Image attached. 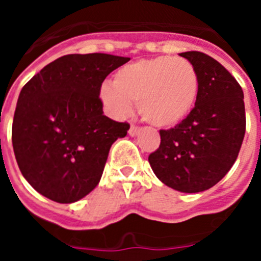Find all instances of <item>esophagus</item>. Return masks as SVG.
Masks as SVG:
<instances>
[{
	"label": "esophagus",
	"mask_w": 261,
	"mask_h": 261,
	"mask_svg": "<svg viewBox=\"0 0 261 261\" xmlns=\"http://www.w3.org/2000/svg\"><path fill=\"white\" fill-rule=\"evenodd\" d=\"M140 130H141V128L137 125H130V128H129L128 133L129 136H132V137H135V136H137L138 133H140Z\"/></svg>",
	"instance_id": "esophagus-1"
}]
</instances>
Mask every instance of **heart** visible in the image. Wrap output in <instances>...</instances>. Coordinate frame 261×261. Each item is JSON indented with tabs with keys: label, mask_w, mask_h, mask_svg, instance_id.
<instances>
[{
	"label": "heart",
	"mask_w": 261,
	"mask_h": 261,
	"mask_svg": "<svg viewBox=\"0 0 261 261\" xmlns=\"http://www.w3.org/2000/svg\"><path fill=\"white\" fill-rule=\"evenodd\" d=\"M200 90L197 70L181 57L159 56L128 64L100 87V100L111 115L124 117L138 103L142 119L171 128L191 114Z\"/></svg>",
	"instance_id": "1"
}]
</instances>
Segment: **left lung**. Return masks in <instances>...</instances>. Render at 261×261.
Returning <instances> with one entry per match:
<instances>
[{
	"label": "left lung",
	"mask_w": 261,
	"mask_h": 261,
	"mask_svg": "<svg viewBox=\"0 0 261 261\" xmlns=\"http://www.w3.org/2000/svg\"><path fill=\"white\" fill-rule=\"evenodd\" d=\"M180 56L197 70L199 96L181 123L159 130L149 163L167 187L197 193L216 186L237 161L246 132L243 90L213 57L197 50Z\"/></svg>",
	"instance_id": "8db88e82"
}]
</instances>
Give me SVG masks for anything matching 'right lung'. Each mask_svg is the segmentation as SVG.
<instances>
[{"mask_svg": "<svg viewBox=\"0 0 261 261\" xmlns=\"http://www.w3.org/2000/svg\"><path fill=\"white\" fill-rule=\"evenodd\" d=\"M129 60L66 55L20 90L11 141L20 172L40 195L70 204L98 186L111 145L129 129L103 114L99 93L106 77Z\"/></svg>", "mask_w": 261, "mask_h": 261, "instance_id": "obj_1", "label": "right lung"}]
</instances>
